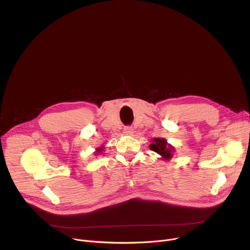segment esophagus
I'll return each mask as SVG.
<instances>
[{
  "instance_id": "34e87169",
  "label": "esophagus",
  "mask_w": 250,
  "mask_h": 250,
  "mask_svg": "<svg viewBox=\"0 0 250 250\" xmlns=\"http://www.w3.org/2000/svg\"><path fill=\"white\" fill-rule=\"evenodd\" d=\"M125 132L126 134L130 135V134L133 133V128H132L131 126H125Z\"/></svg>"
}]
</instances>
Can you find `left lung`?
<instances>
[{"label":"left lung","instance_id":"obj_1","mask_svg":"<svg viewBox=\"0 0 250 250\" xmlns=\"http://www.w3.org/2000/svg\"><path fill=\"white\" fill-rule=\"evenodd\" d=\"M149 148L152 151L161 155L162 159H164V160L171 159L173 156L172 153L175 150V148L172 146L167 144L166 139L160 138V137L153 138V141H152V144L149 146Z\"/></svg>","mask_w":250,"mask_h":250}]
</instances>
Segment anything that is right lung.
I'll use <instances>...</instances> for the list:
<instances>
[{
  "label": "right lung",
  "mask_w": 250,
  "mask_h": 250,
  "mask_svg": "<svg viewBox=\"0 0 250 250\" xmlns=\"http://www.w3.org/2000/svg\"><path fill=\"white\" fill-rule=\"evenodd\" d=\"M103 149H104V147L102 146V147H100V148H98L97 150H96V153H101L102 151H103ZM98 155V154H97Z\"/></svg>",
  "instance_id": "add662e5"
}]
</instances>
